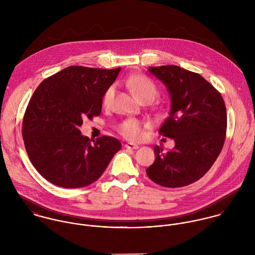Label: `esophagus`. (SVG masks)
<instances>
[{"mask_svg": "<svg viewBox=\"0 0 255 255\" xmlns=\"http://www.w3.org/2000/svg\"><path fill=\"white\" fill-rule=\"evenodd\" d=\"M125 147H126L127 149H137L138 145L133 144V143H126Z\"/></svg>", "mask_w": 255, "mask_h": 255, "instance_id": "esophagus-1", "label": "esophagus"}]
</instances>
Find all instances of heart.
<instances>
[{"label":"heart","mask_w":255,"mask_h":255,"mask_svg":"<svg viewBox=\"0 0 255 255\" xmlns=\"http://www.w3.org/2000/svg\"><path fill=\"white\" fill-rule=\"evenodd\" d=\"M127 85L132 91V93L140 100L153 101L158 94L155 83L145 75L137 74L129 77L127 81ZM115 94V87L111 86L104 94L103 104L110 106ZM119 132L129 140H138L142 136L143 124L137 120L129 119L125 121L119 127Z\"/></svg>","instance_id":"heart-1"}]
</instances>
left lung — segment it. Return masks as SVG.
<instances>
[{
	"label": "left lung",
	"mask_w": 255,
	"mask_h": 255,
	"mask_svg": "<svg viewBox=\"0 0 255 255\" xmlns=\"http://www.w3.org/2000/svg\"><path fill=\"white\" fill-rule=\"evenodd\" d=\"M167 87L171 97L169 117L159 129L173 138V150L154 147L155 161L146 169L152 182L181 187L201 179L212 167L224 145L227 114L223 97L198 73L178 66L149 67Z\"/></svg>",
	"instance_id": "obj_1"
}]
</instances>
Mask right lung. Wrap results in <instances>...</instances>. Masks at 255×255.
<instances>
[{"instance_id": "1", "label": "right lung", "mask_w": 255, "mask_h": 255, "mask_svg": "<svg viewBox=\"0 0 255 255\" xmlns=\"http://www.w3.org/2000/svg\"><path fill=\"white\" fill-rule=\"evenodd\" d=\"M120 71L72 66L39 84L23 117L22 137L44 179L77 188L102 176L122 144L111 136L98 137L92 144L79 127L82 119L100 115L104 94Z\"/></svg>"}]
</instances>
